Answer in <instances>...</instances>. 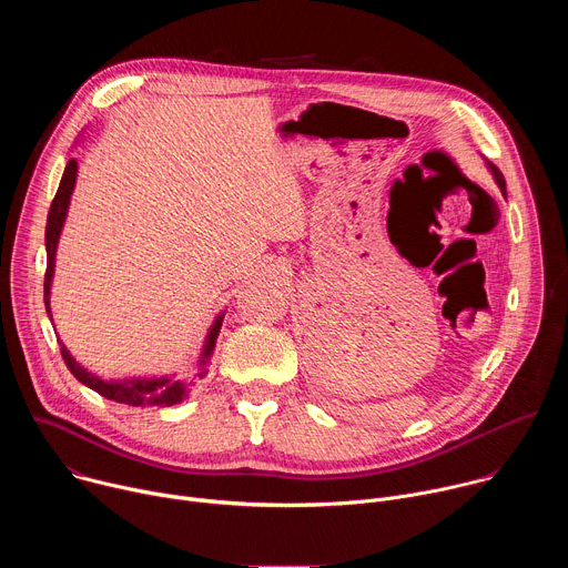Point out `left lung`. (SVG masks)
I'll return each instance as SVG.
<instances>
[{
	"mask_svg": "<svg viewBox=\"0 0 568 568\" xmlns=\"http://www.w3.org/2000/svg\"><path fill=\"white\" fill-rule=\"evenodd\" d=\"M490 171H493V175H495V180H497V184H499V189L506 193V180H504V175H501V171L497 169V166H493L490 164Z\"/></svg>",
	"mask_w": 568,
	"mask_h": 568,
	"instance_id": "8db88e82",
	"label": "left lung"
}]
</instances>
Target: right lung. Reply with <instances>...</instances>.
Masks as SVG:
<instances>
[{
	"label": "right lung",
	"mask_w": 568,
	"mask_h": 568,
	"mask_svg": "<svg viewBox=\"0 0 568 568\" xmlns=\"http://www.w3.org/2000/svg\"><path fill=\"white\" fill-rule=\"evenodd\" d=\"M75 171L78 164L75 159L67 161V169L62 173L58 193L51 202L49 215H47V233H44V245H47V272H44V305H47V314L51 318V310H49V290H51V276H53V261H55V247H58V237L62 231V222L67 215V206H69V197L75 184ZM222 326V316H217V321L213 323V328L209 333L204 353H202V366L206 364V359L211 357L213 348H215V339ZM60 355L67 364V368L71 371V375L83 382L85 386L94 388L97 393H101L108 399L121 402V404H130V407H173V404L182 402L186 395V384L171 379V377H154V379H101L94 373H88L83 366L75 364V359L69 355V351L64 346H60Z\"/></svg>",
	"instance_id": "obj_1"
}]
</instances>
